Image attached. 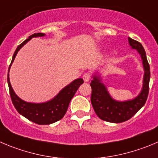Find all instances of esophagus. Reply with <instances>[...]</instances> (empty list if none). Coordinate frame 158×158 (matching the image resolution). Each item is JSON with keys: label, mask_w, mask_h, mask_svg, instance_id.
<instances>
[{"label": "esophagus", "mask_w": 158, "mask_h": 158, "mask_svg": "<svg viewBox=\"0 0 158 158\" xmlns=\"http://www.w3.org/2000/svg\"><path fill=\"white\" fill-rule=\"evenodd\" d=\"M82 79H83V80L85 81V82H88V81H89V79H90V74L88 73V72H86V73L83 74Z\"/></svg>", "instance_id": "obj_1"}]
</instances>
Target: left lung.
I'll list each match as a JSON object with an SVG mask.
<instances>
[{
  "label": "left lung",
  "mask_w": 158,
  "mask_h": 158,
  "mask_svg": "<svg viewBox=\"0 0 158 158\" xmlns=\"http://www.w3.org/2000/svg\"><path fill=\"white\" fill-rule=\"evenodd\" d=\"M128 40L132 48L137 50L142 57L145 71L143 86L139 95L134 100L126 102H118L114 101L110 97L105 86L100 82L99 78L94 76L90 82L92 88L91 104L97 115L106 122L120 123L129 120L145 104L148 97L150 71L146 52L140 43L130 37L128 38Z\"/></svg>",
  "instance_id": "left-lung-1"
}]
</instances>
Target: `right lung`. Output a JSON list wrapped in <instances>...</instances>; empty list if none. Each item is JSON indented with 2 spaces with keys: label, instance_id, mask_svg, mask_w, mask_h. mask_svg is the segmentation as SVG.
<instances>
[{
  "label": "right lung",
  "instance_id": "right-lung-1",
  "mask_svg": "<svg viewBox=\"0 0 158 158\" xmlns=\"http://www.w3.org/2000/svg\"><path fill=\"white\" fill-rule=\"evenodd\" d=\"M43 36H44V34L41 33V32L34 33V34L29 36L28 39H26L21 44L18 46V48H16L15 51L13 54L12 60H11V62L9 65L8 72H9L10 67H11L13 61H14L16 54H17L18 51L20 50V48L32 37ZM8 83L11 101H12L18 112L27 119H29V121L38 124V125H49V124L57 122L64 117L68 110L71 100L75 95L77 89H79V86L83 83V80H82V79H76L72 83L64 87L62 90H61V92L59 93L54 99L48 101V102L43 103V104L27 103L20 99L19 97H17L11 86L8 74Z\"/></svg>",
  "mask_w": 158,
  "mask_h": 158
}]
</instances>
